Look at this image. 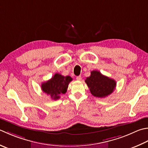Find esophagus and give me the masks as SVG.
I'll return each instance as SVG.
<instances>
[{
	"instance_id": "1",
	"label": "esophagus",
	"mask_w": 148,
	"mask_h": 148,
	"mask_svg": "<svg viewBox=\"0 0 148 148\" xmlns=\"http://www.w3.org/2000/svg\"><path fill=\"white\" fill-rule=\"evenodd\" d=\"M82 76H81L76 77V79L78 80V81H81V80H82Z\"/></svg>"
}]
</instances>
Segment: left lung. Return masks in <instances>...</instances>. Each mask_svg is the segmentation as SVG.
<instances>
[{
	"mask_svg": "<svg viewBox=\"0 0 148 148\" xmlns=\"http://www.w3.org/2000/svg\"><path fill=\"white\" fill-rule=\"evenodd\" d=\"M85 83L90 88L92 95L97 97H105L111 94L116 86V82L100 72L93 71L90 76L86 77Z\"/></svg>",
	"mask_w": 148,
	"mask_h": 148,
	"instance_id": "1",
	"label": "left lung"
}]
</instances>
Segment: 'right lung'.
Listing matches in <instances>:
<instances>
[{
	"label": "right lung",
	"mask_w": 148,
	"mask_h": 148,
	"mask_svg": "<svg viewBox=\"0 0 148 148\" xmlns=\"http://www.w3.org/2000/svg\"><path fill=\"white\" fill-rule=\"evenodd\" d=\"M72 80V78L71 76H63L62 74L56 73L51 79L43 83L41 88L45 94L50 95L52 99L57 100L60 98L61 94L66 93L69 84Z\"/></svg>",
	"instance_id": "obj_1"
}]
</instances>
